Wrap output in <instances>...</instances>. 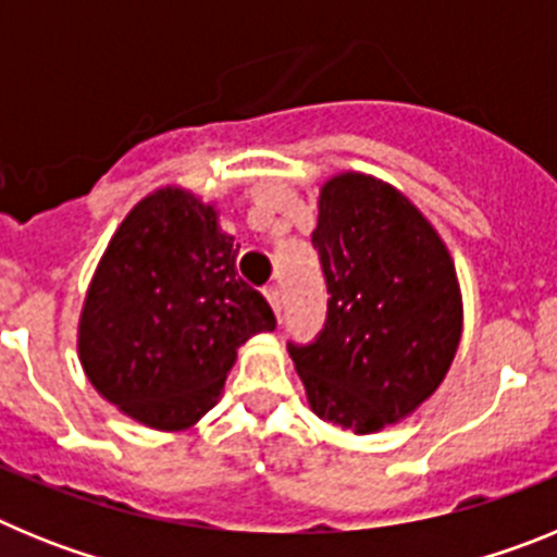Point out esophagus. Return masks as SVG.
Here are the masks:
<instances>
[{
    "label": "esophagus",
    "mask_w": 557,
    "mask_h": 557,
    "mask_svg": "<svg viewBox=\"0 0 557 557\" xmlns=\"http://www.w3.org/2000/svg\"><path fill=\"white\" fill-rule=\"evenodd\" d=\"M264 298H268L275 314H282V293H278V287H275V284H268V287H264Z\"/></svg>",
    "instance_id": "obj_1"
}]
</instances>
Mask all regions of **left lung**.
Segmentation results:
<instances>
[{
	"label": "left lung",
	"instance_id": "obj_1",
	"mask_svg": "<svg viewBox=\"0 0 557 557\" xmlns=\"http://www.w3.org/2000/svg\"><path fill=\"white\" fill-rule=\"evenodd\" d=\"M312 245L329 289L326 326L289 357L312 412L373 435L441 387L462 337L451 253L407 195L366 172L321 186Z\"/></svg>",
	"mask_w": 557,
	"mask_h": 557
}]
</instances>
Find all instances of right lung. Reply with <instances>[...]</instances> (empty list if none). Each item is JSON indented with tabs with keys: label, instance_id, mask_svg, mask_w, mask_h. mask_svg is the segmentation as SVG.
Masks as SVG:
<instances>
[{
	"label": "right lung",
	"instance_id": "add662e5",
	"mask_svg": "<svg viewBox=\"0 0 557 557\" xmlns=\"http://www.w3.org/2000/svg\"><path fill=\"white\" fill-rule=\"evenodd\" d=\"M220 211L161 186L127 211L83 301L77 357L106 401L150 430H189L218 405L236 348L273 332L262 293L236 273Z\"/></svg>",
	"mask_w": 557,
	"mask_h": 557
}]
</instances>
